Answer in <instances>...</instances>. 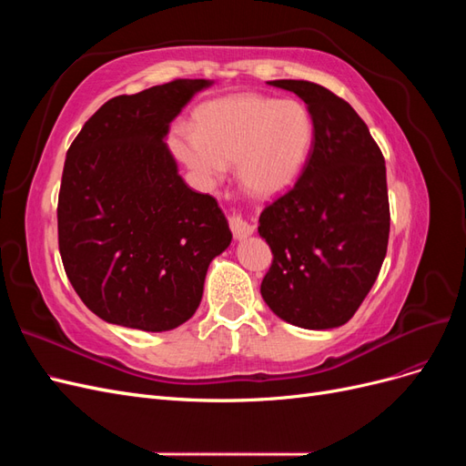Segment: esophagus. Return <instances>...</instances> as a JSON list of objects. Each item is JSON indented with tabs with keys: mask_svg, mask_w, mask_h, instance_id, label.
<instances>
[{
	"mask_svg": "<svg viewBox=\"0 0 466 466\" xmlns=\"http://www.w3.org/2000/svg\"><path fill=\"white\" fill-rule=\"evenodd\" d=\"M229 228H231L235 238H245V237L255 233V223L243 218L238 211H233V214L229 216Z\"/></svg>",
	"mask_w": 466,
	"mask_h": 466,
	"instance_id": "1",
	"label": "esophagus"
}]
</instances>
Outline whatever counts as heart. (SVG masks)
<instances>
[{"label": "heart", "instance_id": "heart-1", "mask_svg": "<svg viewBox=\"0 0 466 466\" xmlns=\"http://www.w3.org/2000/svg\"><path fill=\"white\" fill-rule=\"evenodd\" d=\"M315 126L299 101L255 93L231 95L196 112V132L182 130L175 151L200 178L219 180L238 165L243 187L257 196L289 188L307 163Z\"/></svg>", "mask_w": 466, "mask_h": 466}]
</instances>
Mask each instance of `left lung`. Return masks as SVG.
<instances>
[{
	"mask_svg": "<svg viewBox=\"0 0 466 466\" xmlns=\"http://www.w3.org/2000/svg\"><path fill=\"white\" fill-rule=\"evenodd\" d=\"M270 86L301 98L315 134L298 182L260 214L258 233L274 255L260 293L295 327H342L373 288L387 255L385 157L368 124L327 87L303 79Z\"/></svg>",
	"mask_w": 466,
	"mask_h": 466,
	"instance_id": "left-lung-1",
	"label": "left lung"
}]
</instances>
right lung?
<instances>
[{"mask_svg": "<svg viewBox=\"0 0 466 466\" xmlns=\"http://www.w3.org/2000/svg\"><path fill=\"white\" fill-rule=\"evenodd\" d=\"M206 79L110 98L66 155L58 245L67 279L106 322L163 332L198 309L209 262L231 231L214 196L188 188L165 146Z\"/></svg>", "mask_w": 466, "mask_h": 466, "instance_id": "obj_1", "label": "right lung"}]
</instances>
